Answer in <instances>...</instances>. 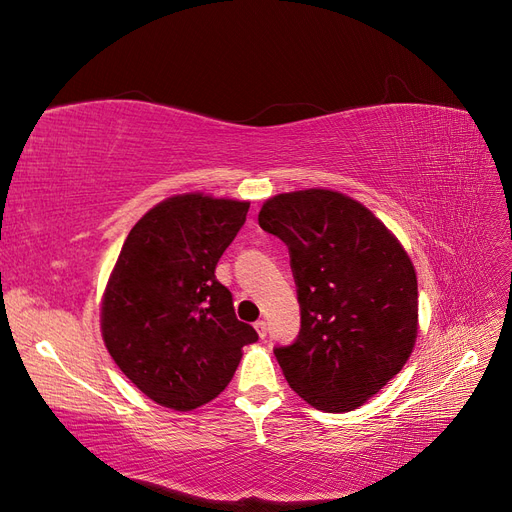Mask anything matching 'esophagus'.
Returning a JSON list of instances; mask_svg holds the SVG:
<instances>
[{"label": "esophagus", "instance_id": "34e87169", "mask_svg": "<svg viewBox=\"0 0 512 512\" xmlns=\"http://www.w3.org/2000/svg\"><path fill=\"white\" fill-rule=\"evenodd\" d=\"M254 329H256V333H258V337H265V335H267V322H265V320H258V322L254 324Z\"/></svg>", "mask_w": 512, "mask_h": 512}]
</instances>
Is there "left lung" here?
<instances>
[{"label": "left lung", "mask_w": 512, "mask_h": 512, "mask_svg": "<svg viewBox=\"0 0 512 512\" xmlns=\"http://www.w3.org/2000/svg\"><path fill=\"white\" fill-rule=\"evenodd\" d=\"M258 224L288 245L297 282L301 331L275 348L290 389L316 410H356L416 344L418 286L406 247L359 200L324 188L265 200Z\"/></svg>", "instance_id": "obj_1"}]
</instances>
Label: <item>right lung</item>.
Instances as JSON below:
<instances>
[{
    "label": "right lung",
    "mask_w": 512,
    "mask_h": 512,
    "mask_svg": "<svg viewBox=\"0 0 512 512\" xmlns=\"http://www.w3.org/2000/svg\"><path fill=\"white\" fill-rule=\"evenodd\" d=\"M247 200L170 196L134 224L108 275L100 329L108 354L156 404L190 412L218 397L258 335L239 322L215 267Z\"/></svg>",
    "instance_id": "obj_1"
}]
</instances>
